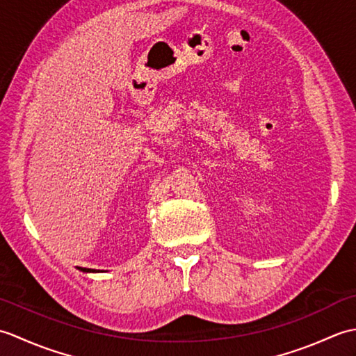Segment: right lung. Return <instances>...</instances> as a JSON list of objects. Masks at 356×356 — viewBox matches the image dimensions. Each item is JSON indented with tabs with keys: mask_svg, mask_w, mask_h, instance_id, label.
I'll return each mask as SVG.
<instances>
[{
	"mask_svg": "<svg viewBox=\"0 0 356 356\" xmlns=\"http://www.w3.org/2000/svg\"><path fill=\"white\" fill-rule=\"evenodd\" d=\"M79 270H82V272H97V270H95V269H87V268H78Z\"/></svg>",
	"mask_w": 356,
	"mask_h": 356,
	"instance_id": "obj_1",
	"label": "right lung"
}]
</instances>
